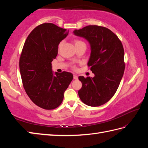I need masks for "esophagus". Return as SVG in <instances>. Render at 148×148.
<instances>
[{"label": "esophagus", "mask_w": 148, "mask_h": 148, "mask_svg": "<svg viewBox=\"0 0 148 148\" xmlns=\"http://www.w3.org/2000/svg\"><path fill=\"white\" fill-rule=\"evenodd\" d=\"M77 78H78V77H77V76H76V75H74V79H77Z\"/></svg>", "instance_id": "esophagus-1"}]
</instances>
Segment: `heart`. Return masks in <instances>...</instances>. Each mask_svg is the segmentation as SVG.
I'll use <instances>...</instances> for the list:
<instances>
[{
	"mask_svg": "<svg viewBox=\"0 0 148 148\" xmlns=\"http://www.w3.org/2000/svg\"><path fill=\"white\" fill-rule=\"evenodd\" d=\"M82 43H84V42L81 41V40H80L76 39V40H74V45H75V46H76V45H79V44H82ZM61 45H62V44H60V45H59V48H60Z\"/></svg>",
	"mask_w": 148,
	"mask_h": 148,
	"instance_id": "b5f03b06",
	"label": "heart"
}]
</instances>
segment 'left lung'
I'll return each mask as SVG.
<instances>
[{
	"label": "left lung",
	"instance_id": "8db88e82",
	"mask_svg": "<svg viewBox=\"0 0 148 148\" xmlns=\"http://www.w3.org/2000/svg\"><path fill=\"white\" fill-rule=\"evenodd\" d=\"M74 34L90 43L88 65L95 74L92 78L79 76L82 88L78 95L88 106H102L114 96L123 76L125 64L122 43L115 34L103 27L88 25L75 30Z\"/></svg>",
	"mask_w": 148,
	"mask_h": 148
}]
</instances>
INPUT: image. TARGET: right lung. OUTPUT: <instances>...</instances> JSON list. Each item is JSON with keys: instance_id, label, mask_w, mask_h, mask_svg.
<instances>
[{"instance_id": "add662e5", "label": "right lung", "mask_w": 148, "mask_h": 148, "mask_svg": "<svg viewBox=\"0 0 148 148\" xmlns=\"http://www.w3.org/2000/svg\"><path fill=\"white\" fill-rule=\"evenodd\" d=\"M68 34L69 30L53 23L39 25L30 33L22 49L20 71L23 87L30 100L42 109H54L60 105L73 79L71 72L52 71L58 45Z\"/></svg>"}]
</instances>
